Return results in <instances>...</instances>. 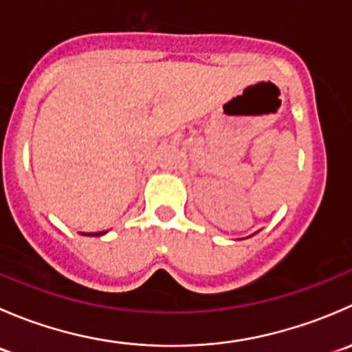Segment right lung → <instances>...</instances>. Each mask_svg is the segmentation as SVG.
<instances>
[{
	"mask_svg": "<svg viewBox=\"0 0 352 352\" xmlns=\"http://www.w3.org/2000/svg\"><path fill=\"white\" fill-rule=\"evenodd\" d=\"M107 232H97V233H81V235H87V236H102L105 235Z\"/></svg>",
	"mask_w": 352,
	"mask_h": 352,
	"instance_id": "right-lung-1",
	"label": "right lung"
}]
</instances>
